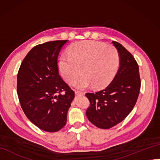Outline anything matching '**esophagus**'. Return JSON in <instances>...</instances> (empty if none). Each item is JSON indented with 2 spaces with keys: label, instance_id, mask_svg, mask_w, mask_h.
I'll return each instance as SVG.
<instances>
[{
  "label": "esophagus",
  "instance_id": "obj_1",
  "mask_svg": "<svg viewBox=\"0 0 160 160\" xmlns=\"http://www.w3.org/2000/svg\"><path fill=\"white\" fill-rule=\"evenodd\" d=\"M75 95H83V92H79V91H75Z\"/></svg>",
  "mask_w": 160,
  "mask_h": 160
}]
</instances>
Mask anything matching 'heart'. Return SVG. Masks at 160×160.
Masks as SVG:
<instances>
[{"mask_svg":"<svg viewBox=\"0 0 160 160\" xmlns=\"http://www.w3.org/2000/svg\"><path fill=\"white\" fill-rule=\"evenodd\" d=\"M117 50L112 46L98 41H83L70 47L68 55L60 60V71L68 83H73L82 72L83 76L75 86L85 89L91 85L95 88L105 87L114 78L119 67Z\"/></svg>","mask_w":160,"mask_h":160,"instance_id":"1","label":"heart"}]
</instances>
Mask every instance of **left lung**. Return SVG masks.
I'll list each match as a JSON object with an SVG mask.
<instances>
[{
  "label": "left lung",
  "mask_w": 160,
  "mask_h": 160,
  "mask_svg": "<svg viewBox=\"0 0 160 160\" xmlns=\"http://www.w3.org/2000/svg\"><path fill=\"white\" fill-rule=\"evenodd\" d=\"M112 43L119 54L117 72L106 88L85 94L90 102L86 116L95 126L103 129L110 128L127 117L135 105L141 88L135 59L120 43Z\"/></svg>",
  "instance_id": "1"
}]
</instances>
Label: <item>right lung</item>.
Here are the masks:
<instances>
[{"mask_svg":"<svg viewBox=\"0 0 160 160\" xmlns=\"http://www.w3.org/2000/svg\"><path fill=\"white\" fill-rule=\"evenodd\" d=\"M67 42H48L33 47L17 74V95L25 114L47 132H57L65 126L75 98L74 92L59 75L57 65L60 51ZM63 90L66 93L61 94Z\"/></svg>","mask_w":160,"mask_h":160,"instance_id":"add662e5","label":"right lung"}]
</instances>
